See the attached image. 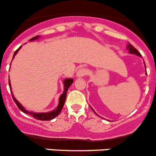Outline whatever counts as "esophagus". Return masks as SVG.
<instances>
[{
	"mask_svg": "<svg viewBox=\"0 0 156 156\" xmlns=\"http://www.w3.org/2000/svg\"><path fill=\"white\" fill-rule=\"evenodd\" d=\"M88 73H89V71H88L87 69H84V68H80L78 69V71H77L76 73V76L77 77H83L85 76L88 75Z\"/></svg>",
	"mask_w": 156,
	"mask_h": 156,
	"instance_id": "esophagus-1",
	"label": "esophagus"
}]
</instances>
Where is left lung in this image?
I'll use <instances>...</instances> for the list:
<instances>
[{"mask_svg":"<svg viewBox=\"0 0 156 156\" xmlns=\"http://www.w3.org/2000/svg\"><path fill=\"white\" fill-rule=\"evenodd\" d=\"M128 49H129V53H132V54H135V55H138V56H140V52L138 51L137 50V49H136V48H134V47L133 46V45L132 44H129L128 45Z\"/></svg>","mask_w":156,"mask_h":156,"instance_id":"left-lung-1","label":"left lung"}]
</instances>
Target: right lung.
Listing matches in <instances>:
<instances>
[{
    "instance_id": "obj_1",
    "label": "right lung",
    "mask_w": 156,
    "mask_h": 156,
    "mask_svg": "<svg viewBox=\"0 0 156 156\" xmlns=\"http://www.w3.org/2000/svg\"><path fill=\"white\" fill-rule=\"evenodd\" d=\"M38 37H39V36H36V37L31 38V39H30V41H34V40H37ZM21 48V47H19V49H17V50L15 51L13 58H14V56L16 55V54H17L18 51L19 50V48ZM13 58H12V59H13ZM73 79H66L65 80H64V92H63L62 94L60 96V98H59L58 106V108H56V109H55L54 111H52V112H45V113H34V112H30L27 111V110L25 109L23 106H22V105L19 104V101H17V100H16V99L13 97V95H12V98H13L14 101L16 102V105H17L18 108L21 110L22 112H23L24 113H27V114H29V115H33V117H34V118L37 119H39V120H43V121L51 120V119H53L54 118H55V117L57 116L58 115H59V113L61 112L62 109V108H63V106H64L65 101H66L67 90H68V89H69V87H70V85L73 83ZM9 87H10V83H9Z\"/></svg>"
}]
</instances>
